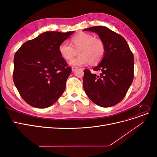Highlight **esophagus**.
<instances>
[{"instance_id": "1", "label": "esophagus", "mask_w": 157, "mask_h": 157, "mask_svg": "<svg viewBox=\"0 0 157 157\" xmlns=\"http://www.w3.org/2000/svg\"><path fill=\"white\" fill-rule=\"evenodd\" d=\"M76 70H77V67H72V71H73V72H74V71H75Z\"/></svg>"}]
</instances>
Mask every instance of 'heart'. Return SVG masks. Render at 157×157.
Instances as JSON below:
<instances>
[{
  "instance_id": "b5f03b06",
  "label": "heart",
  "mask_w": 157,
  "mask_h": 157,
  "mask_svg": "<svg viewBox=\"0 0 157 157\" xmlns=\"http://www.w3.org/2000/svg\"><path fill=\"white\" fill-rule=\"evenodd\" d=\"M58 50L61 56L66 60L71 59L78 50L80 55L71 60L69 64L80 67L101 61L105 55V45L99 38H94L89 33H80L71 38V44L65 41L61 42Z\"/></svg>"
}]
</instances>
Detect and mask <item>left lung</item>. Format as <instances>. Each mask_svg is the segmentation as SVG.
<instances>
[{
  "instance_id": "8db88e82",
  "label": "left lung",
  "mask_w": 157,
  "mask_h": 157,
  "mask_svg": "<svg viewBox=\"0 0 157 157\" xmlns=\"http://www.w3.org/2000/svg\"><path fill=\"white\" fill-rule=\"evenodd\" d=\"M84 31L98 33L105 45L102 61L93 69L100 73L84 70V91L99 106L115 105L125 97L134 79V55L124 38L106 27H91Z\"/></svg>"
}]
</instances>
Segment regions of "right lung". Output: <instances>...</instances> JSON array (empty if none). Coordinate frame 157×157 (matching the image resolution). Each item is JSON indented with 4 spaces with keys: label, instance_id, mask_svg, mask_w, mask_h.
Listing matches in <instances>:
<instances>
[{
    "label": "right lung",
    "instance_id": "add662e5",
    "mask_svg": "<svg viewBox=\"0 0 157 157\" xmlns=\"http://www.w3.org/2000/svg\"><path fill=\"white\" fill-rule=\"evenodd\" d=\"M73 32H44L25 42L16 52L13 82L21 97L31 106L48 107L65 91L71 67L58 48Z\"/></svg>",
    "mask_w": 157,
    "mask_h": 157
}]
</instances>
